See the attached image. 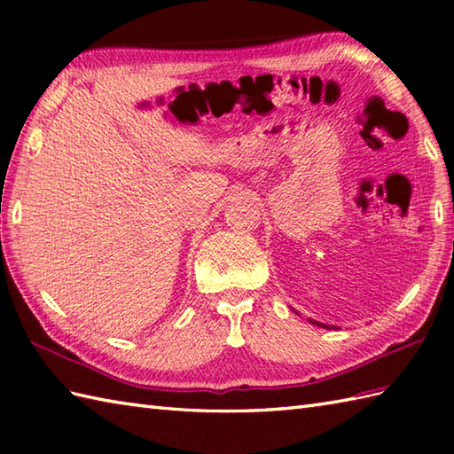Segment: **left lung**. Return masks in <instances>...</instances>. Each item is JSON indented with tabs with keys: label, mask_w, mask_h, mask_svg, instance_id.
I'll list each match as a JSON object with an SVG mask.
<instances>
[{
	"label": "left lung",
	"mask_w": 454,
	"mask_h": 454,
	"mask_svg": "<svg viewBox=\"0 0 454 454\" xmlns=\"http://www.w3.org/2000/svg\"><path fill=\"white\" fill-rule=\"evenodd\" d=\"M312 324H316V325H322V327H327V325H324V324H317V322H312Z\"/></svg>",
	"instance_id": "left-lung-1"
}]
</instances>
